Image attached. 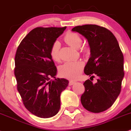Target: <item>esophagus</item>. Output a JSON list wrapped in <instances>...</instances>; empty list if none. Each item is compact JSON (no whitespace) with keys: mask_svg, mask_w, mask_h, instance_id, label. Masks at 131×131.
I'll use <instances>...</instances> for the list:
<instances>
[{"mask_svg":"<svg viewBox=\"0 0 131 131\" xmlns=\"http://www.w3.org/2000/svg\"><path fill=\"white\" fill-rule=\"evenodd\" d=\"M74 83H75V81H69V85H70V86L73 85V84Z\"/></svg>","mask_w":131,"mask_h":131,"instance_id":"esophagus-1","label":"esophagus"}]
</instances>
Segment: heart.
Masks as SVG:
<instances>
[{
    "mask_svg": "<svg viewBox=\"0 0 131 131\" xmlns=\"http://www.w3.org/2000/svg\"><path fill=\"white\" fill-rule=\"evenodd\" d=\"M64 41L69 46L74 48H78L80 47L82 39L81 37L74 32H69L66 34L64 37ZM60 43L58 41H55L52 45L50 49V56L54 61L59 59V51ZM83 51H87V48H82ZM83 68V64L81 61H70L66 62L59 67L60 74L64 77L69 79H75L78 78Z\"/></svg>",
    "mask_w": 131,
    "mask_h": 131,
    "instance_id": "1",
    "label": "heart"
}]
</instances>
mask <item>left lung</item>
I'll list each match as a JSON object with an SVG mask.
<instances>
[{
  "label": "left lung",
  "instance_id": "1",
  "mask_svg": "<svg viewBox=\"0 0 131 131\" xmlns=\"http://www.w3.org/2000/svg\"><path fill=\"white\" fill-rule=\"evenodd\" d=\"M72 30L82 35L90 46V58L84 73L98 77L96 83L90 80L84 81L81 104L91 112H102L113 105L121 92L124 75L123 54L115 35L105 27L86 24Z\"/></svg>",
  "mask_w": 131,
  "mask_h": 131
}]
</instances>
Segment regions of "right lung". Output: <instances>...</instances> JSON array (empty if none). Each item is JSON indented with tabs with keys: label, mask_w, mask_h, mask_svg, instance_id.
Wrapping results in <instances>:
<instances>
[{
	"label": "right lung",
	"mask_w": 131,
	"mask_h": 131,
	"mask_svg": "<svg viewBox=\"0 0 131 131\" xmlns=\"http://www.w3.org/2000/svg\"><path fill=\"white\" fill-rule=\"evenodd\" d=\"M66 29L37 27L23 38L17 49V89L26 108L38 117L48 118L58 113L61 94L69 84L65 78L55 77L57 69L50 56L52 45Z\"/></svg>",
	"instance_id": "right-lung-1"
}]
</instances>
